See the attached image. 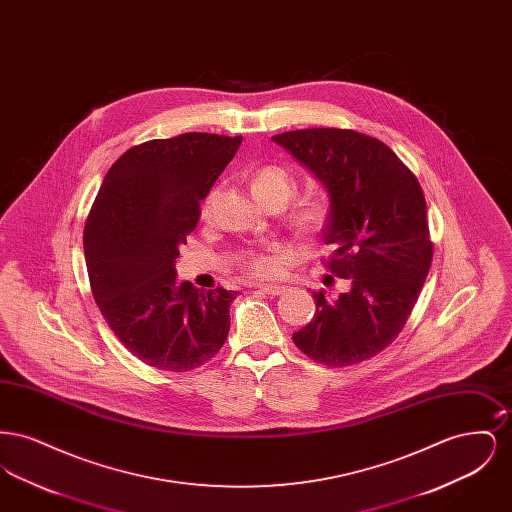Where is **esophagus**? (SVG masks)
Listing matches in <instances>:
<instances>
[{"label":"esophagus","mask_w":512,"mask_h":512,"mask_svg":"<svg viewBox=\"0 0 512 512\" xmlns=\"http://www.w3.org/2000/svg\"><path fill=\"white\" fill-rule=\"evenodd\" d=\"M261 292L268 293V295H282L286 292V286H276V284H265L259 288Z\"/></svg>","instance_id":"1"}]
</instances>
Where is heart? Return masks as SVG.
<instances>
[{
  "label": "heart",
  "instance_id": "obj_1",
  "mask_svg": "<svg viewBox=\"0 0 512 512\" xmlns=\"http://www.w3.org/2000/svg\"><path fill=\"white\" fill-rule=\"evenodd\" d=\"M297 188L295 176L286 167L263 165L251 176V190L265 205L272 201H282L284 205ZM217 201V190H211L201 203V215L211 217ZM332 201L324 194H309L301 197L290 213V226L301 236H318L326 230L332 220ZM240 267L245 268L255 278H270L278 272V257L268 249H249L238 259Z\"/></svg>",
  "mask_w": 512,
  "mask_h": 512
}]
</instances>
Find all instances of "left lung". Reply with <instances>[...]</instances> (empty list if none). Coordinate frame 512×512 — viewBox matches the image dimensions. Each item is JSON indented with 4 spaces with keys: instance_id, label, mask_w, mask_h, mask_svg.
<instances>
[{
    "instance_id": "1",
    "label": "left lung",
    "mask_w": 512,
    "mask_h": 512,
    "mask_svg": "<svg viewBox=\"0 0 512 512\" xmlns=\"http://www.w3.org/2000/svg\"><path fill=\"white\" fill-rule=\"evenodd\" d=\"M272 140L326 186L334 211L324 267L349 282L338 299L313 293L317 313L293 343L318 365H359L399 336L432 265L422 188L390 147L357 130L305 128Z\"/></svg>"
}]
</instances>
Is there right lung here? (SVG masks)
Wrapping results in <instances>:
<instances>
[{
    "label": "right lung",
    "mask_w": 512,
    "mask_h": 512,
    "mask_svg": "<svg viewBox=\"0 0 512 512\" xmlns=\"http://www.w3.org/2000/svg\"><path fill=\"white\" fill-rule=\"evenodd\" d=\"M240 144L188 132L130 147L94 199L84 226L90 288L113 334L146 365L194 370L226 341L238 292L178 286L174 263Z\"/></svg>",
    "instance_id": "right-lung-1"
}]
</instances>
